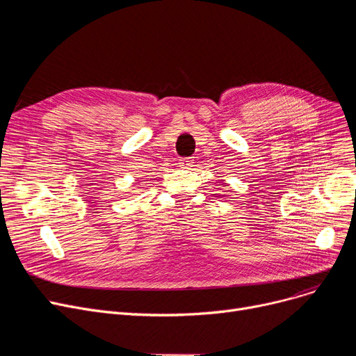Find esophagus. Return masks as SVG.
<instances>
[{
    "instance_id": "obj_1",
    "label": "esophagus",
    "mask_w": 356,
    "mask_h": 356,
    "mask_svg": "<svg viewBox=\"0 0 356 356\" xmlns=\"http://www.w3.org/2000/svg\"><path fill=\"white\" fill-rule=\"evenodd\" d=\"M180 167H184V168H191L193 165V157H188V159H181L180 160Z\"/></svg>"
}]
</instances>
